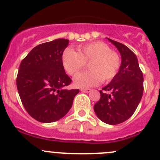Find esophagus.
<instances>
[{
	"label": "esophagus",
	"mask_w": 160,
	"mask_h": 160,
	"mask_svg": "<svg viewBox=\"0 0 160 160\" xmlns=\"http://www.w3.org/2000/svg\"><path fill=\"white\" fill-rule=\"evenodd\" d=\"M80 91H81L82 92H85V93H88V92H90L91 91V89L90 88H81L80 89Z\"/></svg>",
	"instance_id": "34e87169"
}]
</instances>
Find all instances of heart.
<instances>
[{
    "label": "heart",
    "instance_id": "1",
    "mask_svg": "<svg viewBox=\"0 0 160 160\" xmlns=\"http://www.w3.org/2000/svg\"><path fill=\"white\" fill-rule=\"evenodd\" d=\"M62 63L69 75L77 74L88 63L87 72L74 77V85L78 88H90L102 81L108 83L116 76L120 68V58L117 53L111 51L108 44L95 41L78 46L77 52L68 48L63 52Z\"/></svg>",
    "mask_w": 160,
    "mask_h": 160
}]
</instances>
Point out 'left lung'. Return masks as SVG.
I'll use <instances>...</instances> for the list:
<instances>
[{
	"label": "left lung",
	"instance_id": "1",
	"mask_svg": "<svg viewBox=\"0 0 160 160\" xmlns=\"http://www.w3.org/2000/svg\"><path fill=\"white\" fill-rule=\"evenodd\" d=\"M107 39L120 53L121 64L116 77L102 88L103 92L100 91L94 111L101 121L116 125L128 119L137 108L143 92V77L136 54L124 44Z\"/></svg>",
	"mask_w": 160,
	"mask_h": 160
}]
</instances>
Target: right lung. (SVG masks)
Masks as SVG:
<instances>
[{
  "mask_svg": "<svg viewBox=\"0 0 160 160\" xmlns=\"http://www.w3.org/2000/svg\"><path fill=\"white\" fill-rule=\"evenodd\" d=\"M68 40L57 39L36 46L21 61L17 87L25 110L41 123L64 117L79 89H66L72 82L64 71L62 55Z\"/></svg>",
  "mask_w": 160,
  "mask_h": 160,
  "instance_id": "right-lung-1",
  "label": "right lung"
}]
</instances>
